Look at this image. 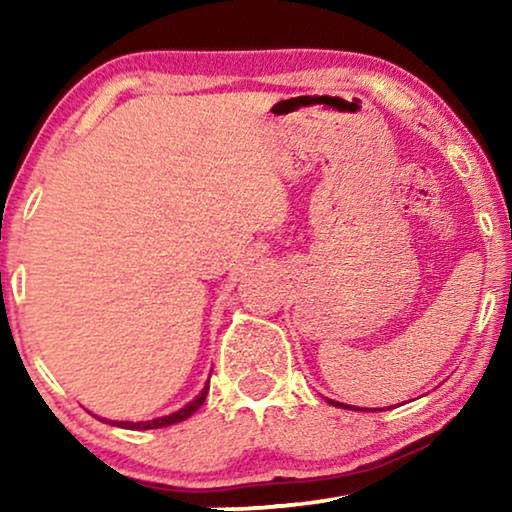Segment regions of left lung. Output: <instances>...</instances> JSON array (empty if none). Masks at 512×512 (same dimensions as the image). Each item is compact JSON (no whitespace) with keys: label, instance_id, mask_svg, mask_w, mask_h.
Listing matches in <instances>:
<instances>
[{"label":"left lung","instance_id":"1","mask_svg":"<svg viewBox=\"0 0 512 512\" xmlns=\"http://www.w3.org/2000/svg\"><path fill=\"white\" fill-rule=\"evenodd\" d=\"M326 401L331 403V405H335V408H349V405H345V403H338V401H331V398H326ZM352 408H354V405H352ZM354 410H361V408H354ZM363 412H368V410H363Z\"/></svg>","mask_w":512,"mask_h":512}]
</instances>
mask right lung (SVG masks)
I'll use <instances>...</instances> for the list:
<instances>
[{
  "mask_svg": "<svg viewBox=\"0 0 512 512\" xmlns=\"http://www.w3.org/2000/svg\"><path fill=\"white\" fill-rule=\"evenodd\" d=\"M207 391H209V380L205 382V387H202L200 394L195 396L191 403H186L184 408H179L177 412H172V415H165V417H158V419H149V422H107V419H102V422H107V424H111V426H121V429H132V431L163 429V426H172V424H177V422H184V419L191 417L193 412L198 410L202 403H205V398H207Z\"/></svg>",
  "mask_w": 512,
  "mask_h": 512,
  "instance_id": "1",
  "label": "right lung"
}]
</instances>
